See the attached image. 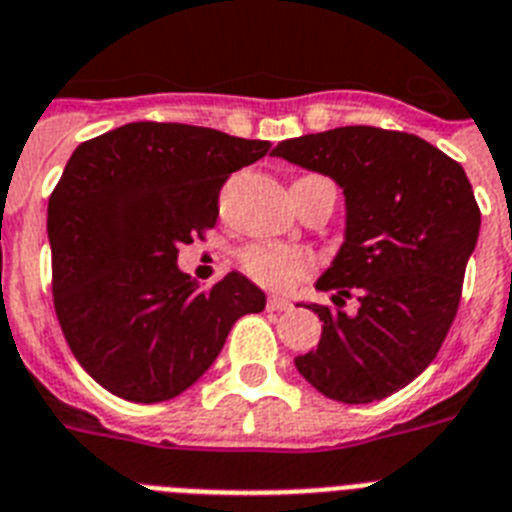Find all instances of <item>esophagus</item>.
Returning a JSON list of instances; mask_svg holds the SVG:
<instances>
[{
  "mask_svg": "<svg viewBox=\"0 0 512 512\" xmlns=\"http://www.w3.org/2000/svg\"><path fill=\"white\" fill-rule=\"evenodd\" d=\"M268 310H273V313H284V310H292V302L286 297H270Z\"/></svg>",
  "mask_w": 512,
  "mask_h": 512,
  "instance_id": "34e87169",
  "label": "esophagus"
}]
</instances>
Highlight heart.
Returning a JSON list of instances; mask_svg holds the SVG:
<instances>
[{
    "label": "heart",
    "mask_w": 512,
    "mask_h": 512,
    "mask_svg": "<svg viewBox=\"0 0 512 512\" xmlns=\"http://www.w3.org/2000/svg\"><path fill=\"white\" fill-rule=\"evenodd\" d=\"M242 265L249 276L265 286H292L313 268V255L305 249L278 247V244H255L244 249Z\"/></svg>",
    "instance_id": "b5f03b06"
}]
</instances>
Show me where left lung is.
Returning a JSON list of instances; mask_svg holds the SVG:
<instances>
[{
    "mask_svg": "<svg viewBox=\"0 0 512 512\" xmlns=\"http://www.w3.org/2000/svg\"><path fill=\"white\" fill-rule=\"evenodd\" d=\"M273 155L331 176L347 197V236L307 305L321 342L294 357L328 400L365 405L421 376L447 339L481 213L460 162L405 131L344 126L281 141ZM358 297L355 314L344 298Z\"/></svg>",
    "mask_w": 512,
    "mask_h": 512,
    "instance_id": "obj_1",
    "label": "left lung"
}]
</instances>
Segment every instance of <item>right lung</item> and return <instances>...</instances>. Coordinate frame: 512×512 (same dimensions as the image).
Listing matches in <instances>:
<instances>
[{"instance_id": "obj_1", "label": "right lung", "mask_w": 512, "mask_h": 512, "mask_svg": "<svg viewBox=\"0 0 512 512\" xmlns=\"http://www.w3.org/2000/svg\"><path fill=\"white\" fill-rule=\"evenodd\" d=\"M270 141L141 120L78 144L47 210L52 299L65 342L99 386L128 402H165L215 363L265 294L242 273L210 289L176 265L178 247L218 220L231 173Z\"/></svg>"}]
</instances>
